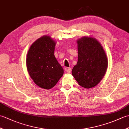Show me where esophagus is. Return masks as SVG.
I'll list each match as a JSON object with an SVG mask.
<instances>
[{
    "label": "esophagus",
    "mask_w": 129,
    "mask_h": 129,
    "mask_svg": "<svg viewBox=\"0 0 129 129\" xmlns=\"http://www.w3.org/2000/svg\"><path fill=\"white\" fill-rule=\"evenodd\" d=\"M66 71L68 74H70V73H71V72H72V69H71V68H68L66 69Z\"/></svg>",
    "instance_id": "34e87169"
}]
</instances>
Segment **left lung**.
I'll use <instances>...</instances> for the list:
<instances>
[{
    "instance_id": "1",
    "label": "left lung",
    "mask_w": 129,
    "mask_h": 129,
    "mask_svg": "<svg viewBox=\"0 0 129 129\" xmlns=\"http://www.w3.org/2000/svg\"><path fill=\"white\" fill-rule=\"evenodd\" d=\"M78 60L72 75L86 89L96 85L105 75L108 59L103 46L95 38L84 37L77 41Z\"/></svg>"
}]
</instances>
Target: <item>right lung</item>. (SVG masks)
Returning a JSON list of instances; mask_svg holds the SVG:
<instances>
[{
  "mask_svg": "<svg viewBox=\"0 0 129 129\" xmlns=\"http://www.w3.org/2000/svg\"><path fill=\"white\" fill-rule=\"evenodd\" d=\"M55 42L48 36L37 40L27 54L26 67L30 76L38 86L45 89L53 87L64 73L54 56Z\"/></svg>",
  "mask_w": 129,
  "mask_h": 129,
  "instance_id": "right-lung-1",
  "label": "right lung"
}]
</instances>
